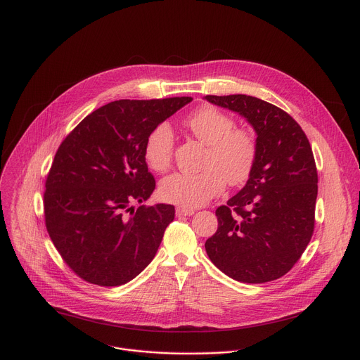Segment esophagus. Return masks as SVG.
Returning <instances> with one entry per match:
<instances>
[{
    "label": "esophagus",
    "mask_w": 360,
    "mask_h": 360,
    "mask_svg": "<svg viewBox=\"0 0 360 360\" xmlns=\"http://www.w3.org/2000/svg\"><path fill=\"white\" fill-rule=\"evenodd\" d=\"M194 214V210H190V208H186V207H177L176 208V215L177 217H190Z\"/></svg>",
    "instance_id": "1"
}]
</instances>
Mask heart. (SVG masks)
I'll use <instances>...</instances> for the list:
<instances>
[{
	"mask_svg": "<svg viewBox=\"0 0 360 360\" xmlns=\"http://www.w3.org/2000/svg\"><path fill=\"white\" fill-rule=\"evenodd\" d=\"M184 125L204 145L208 152L204 172L198 174L174 173L165 177L159 186L160 197L186 208H195L219 194L225 183L239 186L245 183L255 166L256 141L242 128H235L231 115L204 105L187 117ZM174 136L169 124L156 125L146 138L143 156L155 172H166L173 159Z\"/></svg>",
	"mask_w": 360,
	"mask_h": 360,
	"instance_id": "obj_1",
	"label": "heart"
}]
</instances>
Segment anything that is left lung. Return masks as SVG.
<instances>
[{"instance_id": "8db88e82", "label": "left lung", "mask_w": 360, "mask_h": 360, "mask_svg": "<svg viewBox=\"0 0 360 360\" xmlns=\"http://www.w3.org/2000/svg\"><path fill=\"white\" fill-rule=\"evenodd\" d=\"M204 98L246 118L257 135L252 173L217 208L218 229L205 242L207 255L236 281L276 280L297 263L314 232L318 174L309 142L287 112L260 98Z\"/></svg>"}]
</instances>
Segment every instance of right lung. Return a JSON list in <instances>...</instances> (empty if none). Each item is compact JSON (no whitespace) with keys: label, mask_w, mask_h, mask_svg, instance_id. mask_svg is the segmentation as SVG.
I'll return each instance as SVG.
<instances>
[{"label":"right lung","mask_w":360,"mask_h":360,"mask_svg":"<svg viewBox=\"0 0 360 360\" xmlns=\"http://www.w3.org/2000/svg\"><path fill=\"white\" fill-rule=\"evenodd\" d=\"M191 97L112 101L87 115L59 146L44 194L49 236L83 280L122 285L155 257L174 219L170 204L141 205L156 186L143 148L150 131Z\"/></svg>","instance_id":"right-lung-1"}]
</instances>
